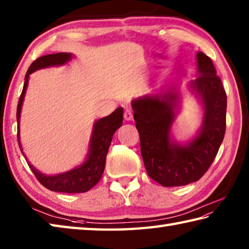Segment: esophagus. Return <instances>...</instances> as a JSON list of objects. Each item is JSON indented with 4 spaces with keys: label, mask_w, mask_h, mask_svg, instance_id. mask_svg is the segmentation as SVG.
Returning <instances> with one entry per match:
<instances>
[{
    "label": "esophagus",
    "mask_w": 249,
    "mask_h": 249,
    "mask_svg": "<svg viewBox=\"0 0 249 249\" xmlns=\"http://www.w3.org/2000/svg\"><path fill=\"white\" fill-rule=\"evenodd\" d=\"M124 119L126 121H130L133 119V110L130 107H126L124 111Z\"/></svg>",
    "instance_id": "obj_1"
}]
</instances>
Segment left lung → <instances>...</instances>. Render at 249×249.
I'll return each mask as SVG.
<instances>
[{
  "instance_id": "1",
  "label": "left lung",
  "mask_w": 249,
  "mask_h": 249,
  "mask_svg": "<svg viewBox=\"0 0 249 249\" xmlns=\"http://www.w3.org/2000/svg\"><path fill=\"white\" fill-rule=\"evenodd\" d=\"M198 75L189 88L203 107L202 125L187 143L176 142L171 128L178 111L179 90L175 85L156 96H143L132 102L134 120L140 137L144 168L162 186H184L202 178L213 162L227 127V93L213 63L197 53Z\"/></svg>"
}]
</instances>
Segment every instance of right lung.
Masks as SVG:
<instances>
[{
  "mask_svg": "<svg viewBox=\"0 0 249 249\" xmlns=\"http://www.w3.org/2000/svg\"><path fill=\"white\" fill-rule=\"evenodd\" d=\"M71 57H73V55H71V53L65 52L48 54V55H43L37 58L35 62H33V64L29 66L28 71H27L25 76L24 88H22L19 100H18L16 113L18 124L17 139L21 152L22 149L19 137V119L22 101H24L27 86H28L29 75L31 73H34L35 71H38L40 69H46V67L50 66L64 65L67 62L71 60ZM122 124H123V107H117V109L113 113H111L110 115L98 120L96 123H94L92 128L87 159H86L83 164L77 166V168L64 172V173L56 175L43 174L36 169L35 166L30 164V162L27 159L26 156L24 157L27 163L29 165L30 170L33 171V173L35 174L36 178H37V179L44 187L50 189V191L67 194L86 193L88 192L89 189H91L94 185L100 180L103 174V171H105L107 153V150H109L113 135H114L117 128L121 127ZM22 155H24V152H22Z\"/></svg>",
  "mask_w": 249,
  "mask_h": 249,
  "instance_id": "1",
  "label": "right lung"
}]
</instances>
